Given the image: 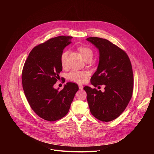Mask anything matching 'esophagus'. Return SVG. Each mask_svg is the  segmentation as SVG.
Here are the masks:
<instances>
[{"instance_id": "obj_1", "label": "esophagus", "mask_w": 154, "mask_h": 154, "mask_svg": "<svg viewBox=\"0 0 154 154\" xmlns=\"http://www.w3.org/2000/svg\"><path fill=\"white\" fill-rule=\"evenodd\" d=\"M79 88L80 90H83V86L82 85H79Z\"/></svg>"}]
</instances>
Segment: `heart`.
Wrapping results in <instances>:
<instances>
[{
	"label": "heart",
	"instance_id": "b5f03b06",
	"mask_svg": "<svg viewBox=\"0 0 154 154\" xmlns=\"http://www.w3.org/2000/svg\"><path fill=\"white\" fill-rule=\"evenodd\" d=\"M79 51L80 52L81 55L83 57L84 60H86L88 58L93 57V51L87 47H79L78 49ZM68 52L65 51L62 52L60 57V61L62 66H65L66 63V59L68 57ZM90 76V72L86 71H79V70H73L68 74V79L74 82L78 83H85L88 78Z\"/></svg>",
	"mask_w": 154,
	"mask_h": 154
}]
</instances>
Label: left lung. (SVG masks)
<instances>
[{"instance_id":"left-lung-1","label":"left lung","mask_w":154,"mask_h":154,"mask_svg":"<svg viewBox=\"0 0 154 154\" xmlns=\"http://www.w3.org/2000/svg\"><path fill=\"white\" fill-rule=\"evenodd\" d=\"M86 40L99 52V64L91 78V83L94 87L105 85L103 92L85 86L87 101L96 118L103 122L111 121L122 114L131 98L132 67L127 54L110 41L97 37H90Z\"/></svg>"}]
</instances>
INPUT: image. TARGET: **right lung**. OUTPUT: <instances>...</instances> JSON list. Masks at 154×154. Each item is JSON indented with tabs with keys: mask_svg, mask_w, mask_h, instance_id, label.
Wrapping results in <instances>:
<instances>
[{
	"mask_svg": "<svg viewBox=\"0 0 154 154\" xmlns=\"http://www.w3.org/2000/svg\"><path fill=\"white\" fill-rule=\"evenodd\" d=\"M72 36H60L35 47L30 52L22 72V83L27 101L35 113L48 121L66 115L79 86L69 82L63 89L54 88L62 71L60 57L71 43Z\"/></svg>",
	"mask_w": 154,
	"mask_h": 154,
	"instance_id": "obj_1",
	"label": "right lung"
}]
</instances>
